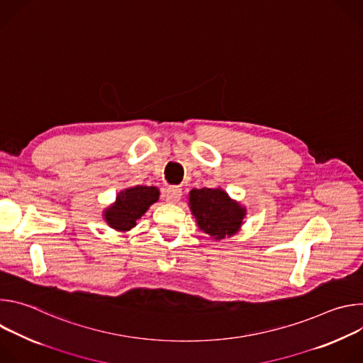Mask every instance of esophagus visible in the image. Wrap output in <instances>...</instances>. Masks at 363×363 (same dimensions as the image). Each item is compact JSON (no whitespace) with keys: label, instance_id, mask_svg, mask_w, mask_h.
<instances>
[{"label":"esophagus","instance_id":"1","mask_svg":"<svg viewBox=\"0 0 363 363\" xmlns=\"http://www.w3.org/2000/svg\"><path fill=\"white\" fill-rule=\"evenodd\" d=\"M182 196V189L179 186H169L165 191V198L168 202H177Z\"/></svg>","mask_w":363,"mask_h":363}]
</instances>
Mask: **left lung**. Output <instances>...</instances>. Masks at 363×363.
<instances>
[{
    "label": "left lung",
    "mask_w": 363,
    "mask_h": 363,
    "mask_svg": "<svg viewBox=\"0 0 363 363\" xmlns=\"http://www.w3.org/2000/svg\"><path fill=\"white\" fill-rule=\"evenodd\" d=\"M189 206L199 230L216 240L235 234L245 216V210L231 201L223 189H192Z\"/></svg>",
    "instance_id": "8db88e82"
}]
</instances>
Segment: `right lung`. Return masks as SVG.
<instances>
[{
	"label": "right lung",
	"instance_id": "right-lung-1",
	"mask_svg": "<svg viewBox=\"0 0 363 363\" xmlns=\"http://www.w3.org/2000/svg\"><path fill=\"white\" fill-rule=\"evenodd\" d=\"M160 191L155 186H133L122 191L116 202L105 213L108 224L118 231H128L136 225V220L140 218L149 205L157 202Z\"/></svg>",
	"mask_w": 363,
	"mask_h": 363
}]
</instances>
